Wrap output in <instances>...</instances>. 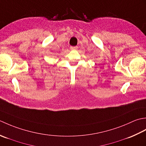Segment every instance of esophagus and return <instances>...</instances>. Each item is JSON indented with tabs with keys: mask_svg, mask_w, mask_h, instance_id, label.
<instances>
[{
	"mask_svg": "<svg viewBox=\"0 0 146 146\" xmlns=\"http://www.w3.org/2000/svg\"><path fill=\"white\" fill-rule=\"evenodd\" d=\"M70 48L71 50H76L77 48V46H70Z\"/></svg>",
	"mask_w": 146,
	"mask_h": 146,
	"instance_id": "esophagus-1",
	"label": "esophagus"
}]
</instances>
